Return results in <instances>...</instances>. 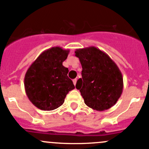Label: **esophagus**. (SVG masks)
Instances as JSON below:
<instances>
[{
	"label": "esophagus",
	"instance_id": "obj_1",
	"mask_svg": "<svg viewBox=\"0 0 149 149\" xmlns=\"http://www.w3.org/2000/svg\"><path fill=\"white\" fill-rule=\"evenodd\" d=\"M73 84H74V85H76V82H77V79H73Z\"/></svg>",
	"mask_w": 149,
	"mask_h": 149
}]
</instances>
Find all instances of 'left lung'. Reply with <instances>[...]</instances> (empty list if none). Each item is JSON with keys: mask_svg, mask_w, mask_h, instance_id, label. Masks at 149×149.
<instances>
[{"mask_svg": "<svg viewBox=\"0 0 149 149\" xmlns=\"http://www.w3.org/2000/svg\"><path fill=\"white\" fill-rule=\"evenodd\" d=\"M75 54L82 66V78L76 87L84 103L97 111L112 107L123 93V79L119 68L107 54L95 47L77 49Z\"/></svg>", "mask_w": 149, "mask_h": 149, "instance_id": "left-lung-1", "label": "left lung"}]
</instances>
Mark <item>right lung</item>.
<instances>
[{
  "label": "right lung",
  "instance_id": "1",
  "mask_svg": "<svg viewBox=\"0 0 149 149\" xmlns=\"http://www.w3.org/2000/svg\"><path fill=\"white\" fill-rule=\"evenodd\" d=\"M69 49L53 47L42 52L32 63L24 76V88L29 100L40 109L50 111L63 104L68 93L74 89L68 77V69L63 65Z\"/></svg>",
  "mask_w": 149,
  "mask_h": 149
}]
</instances>
